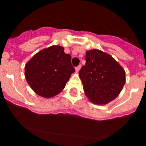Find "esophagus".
Here are the masks:
<instances>
[{
	"mask_svg": "<svg viewBox=\"0 0 146 146\" xmlns=\"http://www.w3.org/2000/svg\"><path fill=\"white\" fill-rule=\"evenodd\" d=\"M80 68H81V65H79V66H77V67H76L75 68V70H76V72H78L80 71Z\"/></svg>",
	"mask_w": 146,
	"mask_h": 146,
	"instance_id": "34e87169",
	"label": "esophagus"
}]
</instances>
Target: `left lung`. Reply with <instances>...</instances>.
Returning a JSON list of instances; mask_svg holds the SVG:
<instances>
[{
  "mask_svg": "<svg viewBox=\"0 0 146 146\" xmlns=\"http://www.w3.org/2000/svg\"><path fill=\"white\" fill-rule=\"evenodd\" d=\"M86 60L79 75L87 97L96 104L113 101L126 82L124 69L112 56L99 50L87 51Z\"/></svg>",
  "mask_w": 146,
  "mask_h": 146,
  "instance_id": "left-lung-1",
  "label": "left lung"
}]
</instances>
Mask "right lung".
Listing matches in <instances>:
<instances>
[{"instance_id":"1","label":"right lung","mask_w":146,"mask_h":146,"mask_svg":"<svg viewBox=\"0 0 146 146\" xmlns=\"http://www.w3.org/2000/svg\"><path fill=\"white\" fill-rule=\"evenodd\" d=\"M71 60V55L64 52L63 47L54 45L44 49L25 65V79L38 95L52 97L64 88L71 74L75 72Z\"/></svg>"}]
</instances>
